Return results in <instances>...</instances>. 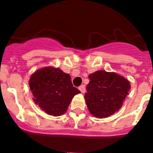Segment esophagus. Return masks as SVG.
<instances>
[{
  "label": "esophagus",
  "instance_id": "1",
  "mask_svg": "<svg viewBox=\"0 0 153 153\" xmlns=\"http://www.w3.org/2000/svg\"><path fill=\"white\" fill-rule=\"evenodd\" d=\"M78 89H79V90L81 91V92H82V93H84V92H85V91H86L85 86H84V85H81V86H80L79 87H78Z\"/></svg>",
  "mask_w": 153,
  "mask_h": 153
}]
</instances>
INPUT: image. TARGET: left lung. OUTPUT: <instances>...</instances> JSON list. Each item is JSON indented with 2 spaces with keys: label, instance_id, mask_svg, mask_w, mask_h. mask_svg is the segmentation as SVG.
<instances>
[{
  "label": "left lung",
  "instance_id": "8db88e82",
  "mask_svg": "<svg viewBox=\"0 0 153 153\" xmlns=\"http://www.w3.org/2000/svg\"><path fill=\"white\" fill-rule=\"evenodd\" d=\"M89 78L84 98L89 112L104 118L118 111L131 87L129 81L115 72L104 70L96 71Z\"/></svg>",
  "mask_w": 153,
  "mask_h": 153
}]
</instances>
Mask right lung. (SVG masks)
<instances>
[{"instance_id":"add662e5","label":"right lung","mask_w":153,"mask_h":153,"mask_svg":"<svg viewBox=\"0 0 153 153\" xmlns=\"http://www.w3.org/2000/svg\"><path fill=\"white\" fill-rule=\"evenodd\" d=\"M29 84L35 104L52 116L65 113L72 98L81 92L72 85L69 74L52 67L34 72Z\"/></svg>"}]
</instances>
